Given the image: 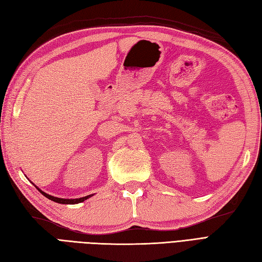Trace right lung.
Segmentation results:
<instances>
[{
	"instance_id": "add662e5",
	"label": "right lung",
	"mask_w": 262,
	"mask_h": 262,
	"mask_svg": "<svg viewBox=\"0 0 262 262\" xmlns=\"http://www.w3.org/2000/svg\"><path fill=\"white\" fill-rule=\"evenodd\" d=\"M33 185H34V184H33ZM35 187L38 189V191H40V193L43 194L46 198H48L49 200L54 201V202H57V203H61V204H76V203H81V202L87 200V199H89V198H91V196L94 195V194H90V195H86V196H83V198H78V199H63V198H57V196L50 195V194H48V193L43 192L42 190L39 189L37 186H35Z\"/></svg>"
}]
</instances>
